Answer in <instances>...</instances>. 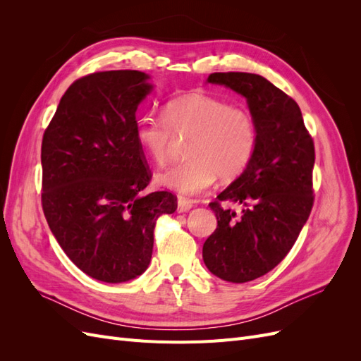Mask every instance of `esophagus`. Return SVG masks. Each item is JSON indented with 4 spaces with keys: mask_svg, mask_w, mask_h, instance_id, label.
<instances>
[{
    "mask_svg": "<svg viewBox=\"0 0 361 361\" xmlns=\"http://www.w3.org/2000/svg\"><path fill=\"white\" fill-rule=\"evenodd\" d=\"M192 207V203L185 200V199H179L178 200V212H188Z\"/></svg>",
    "mask_w": 361,
    "mask_h": 361,
    "instance_id": "34e87169",
    "label": "esophagus"
}]
</instances>
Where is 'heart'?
<instances>
[{
    "instance_id": "heart-1",
    "label": "heart",
    "mask_w": 361,
    "mask_h": 361,
    "mask_svg": "<svg viewBox=\"0 0 361 361\" xmlns=\"http://www.w3.org/2000/svg\"><path fill=\"white\" fill-rule=\"evenodd\" d=\"M174 135L187 137L185 159L158 178L183 197H194L221 179L241 174L253 157L256 125L244 108L231 106L216 97L192 93L166 104L162 117L138 120L135 137L158 166H166Z\"/></svg>"
}]
</instances>
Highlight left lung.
Masks as SVG:
<instances>
[{
  "instance_id": "1",
  "label": "left lung",
  "mask_w": 361,
  "mask_h": 361,
  "mask_svg": "<svg viewBox=\"0 0 361 361\" xmlns=\"http://www.w3.org/2000/svg\"><path fill=\"white\" fill-rule=\"evenodd\" d=\"M206 81L244 96L256 125L248 166L209 203L216 228L203 244V262L214 276L245 283L276 268L307 221L314 146L298 104L264 76L216 72ZM223 201L243 204L242 215L223 208Z\"/></svg>"
}]
</instances>
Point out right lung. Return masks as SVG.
Segmentation results:
<instances>
[{"mask_svg":"<svg viewBox=\"0 0 361 361\" xmlns=\"http://www.w3.org/2000/svg\"><path fill=\"white\" fill-rule=\"evenodd\" d=\"M140 71L96 72L63 94L42 141V206L66 256L87 276L123 283L143 274L169 191L143 194L152 174L135 113L154 90Z\"/></svg>","mask_w":361,"mask_h":361,"instance_id":"1","label":"right lung"}]
</instances>
